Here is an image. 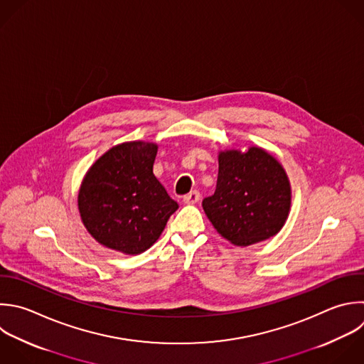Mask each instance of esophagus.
<instances>
[{"label":"esophagus","instance_id":"1","mask_svg":"<svg viewBox=\"0 0 364 364\" xmlns=\"http://www.w3.org/2000/svg\"><path fill=\"white\" fill-rule=\"evenodd\" d=\"M199 199H200V193H199L198 191H192V192H189L188 195L183 196V202L188 203V205H193V203H196Z\"/></svg>","mask_w":364,"mask_h":364}]
</instances>
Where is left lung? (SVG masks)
Returning <instances> with one entry per match:
<instances>
[{
  "label": "left lung",
  "instance_id": "obj_1",
  "mask_svg": "<svg viewBox=\"0 0 364 364\" xmlns=\"http://www.w3.org/2000/svg\"><path fill=\"white\" fill-rule=\"evenodd\" d=\"M216 191L202 206L213 228L236 246L274 236L284 225L291 191L282 165L264 149L252 146L219 152Z\"/></svg>",
  "mask_w": 364,
  "mask_h": 364
}]
</instances>
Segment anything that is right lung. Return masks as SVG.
<instances>
[{
    "mask_svg": "<svg viewBox=\"0 0 364 364\" xmlns=\"http://www.w3.org/2000/svg\"><path fill=\"white\" fill-rule=\"evenodd\" d=\"M156 152L152 142H125L105 152L87 172L78 209L98 243L127 255L142 253L179 208L154 175Z\"/></svg>",
    "mask_w": 364,
    "mask_h": 364,
    "instance_id": "obj_1",
    "label": "right lung"
}]
</instances>
